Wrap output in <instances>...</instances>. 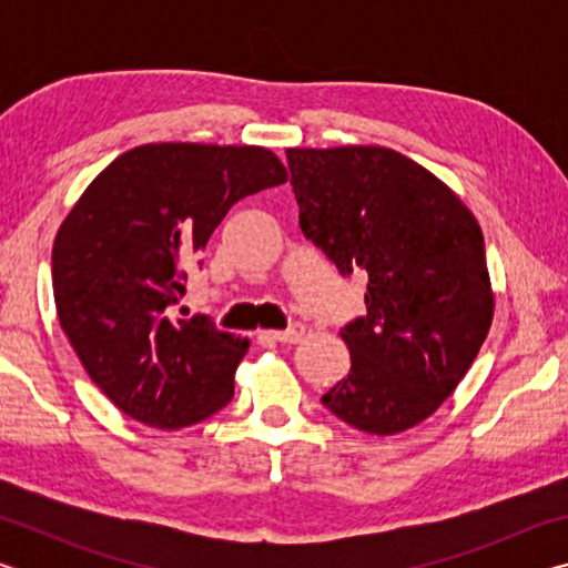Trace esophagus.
Instances as JSON below:
<instances>
[{
    "label": "esophagus",
    "mask_w": 568,
    "mask_h": 568,
    "mask_svg": "<svg viewBox=\"0 0 568 568\" xmlns=\"http://www.w3.org/2000/svg\"><path fill=\"white\" fill-rule=\"evenodd\" d=\"M271 335L273 341H277V343H301L303 341V335H305V325H301V323H293L291 328H285V331H275V333H267Z\"/></svg>",
    "instance_id": "esophagus-1"
}]
</instances>
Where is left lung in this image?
Returning <instances> with one entry per match:
<instances>
[{"label":"left lung","mask_w":568,"mask_h":568,"mask_svg":"<svg viewBox=\"0 0 568 568\" xmlns=\"http://www.w3.org/2000/svg\"><path fill=\"white\" fill-rule=\"evenodd\" d=\"M301 230L341 275H368L365 315L341 338L351 373L323 406L393 436L456 390L494 321L484 233L434 172L376 145L285 150Z\"/></svg>","instance_id":"1"}]
</instances>
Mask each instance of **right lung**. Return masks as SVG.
Instances as JSON below:
<instances>
[{
    "label": "right lung",
    "instance_id": "add662e5",
    "mask_svg": "<svg viewBox=\"0 0 568 568\" xmlns=\"http://www.w3.org/2000/svg\"><path fill=\"white\" fill-rule=\"evenodd\" d=\"M285 180L265 148L140 145L112 160L64 217L52 247L57 315L124 416L175 430L233 400L250 341L207 315L187 318V267L237 200Z\"/></svg>",
    "mask_w": 568,
    "mask_h": 568
}]
</instances>
